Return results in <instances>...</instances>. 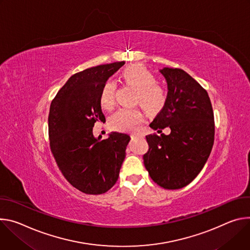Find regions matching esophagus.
Wrapping results in <instances>:
<instances>
[{
	"mask_svg": "<svg viewBox=\"0 0 250 250\" xmlns=\"http://www.w3.org/2000/svg\"><path fill=\"white\" fill-rule=\"evenodd\" d=\"M131 137L134 138V137H140V138H143L144 135L141 134V133H138V132H135V133H131Z\"/></svg>",
	"mask_w": 250,
	"mask_h": 250,
	"instance_id": "esophagus-1",
	"label": "esophagus"
}]
</instances>
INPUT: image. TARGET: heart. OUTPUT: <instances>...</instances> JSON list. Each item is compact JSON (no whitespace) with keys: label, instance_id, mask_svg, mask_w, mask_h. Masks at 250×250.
<instances>
[{"label":"heart","instance_id":"b5f03b06","mask_svg":"<svg viewBox=\"0 0 250 250\" xmlns=\"http://www.w3.org/2000/svg\"><path fill=\"white\" fill-rule=\"evenodd\" d=\"M121 77L126 84L135 88L134 103L140 104L148 113H158L168 101V92L164 85L157 82L156 75L142 64H133L125 67ZM115 83L106 81L99 93V104L105 110L114 106ZM144 120L140 108H120L111 116L110 126L116 131H133Z\"/></svg>","mask_w":250,"mask_h":250}]
</instances>
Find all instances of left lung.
Wrapping results in <instances>:
<instances>
[{"instance_id":"left-lung-1","label":"left lung","mask_w":250,"mask_h":250,"mask_svg":"<svg viewBox=\"0 0 250 250\" xmlns=\"http://www.w3.org/2000/svg\"><path fill=\"white\" fill-rule=\"evenodd\" d=\"M168 83V101L150 127L161 133L146 136L149 150L144 165L151 179L167 189L182 188L195 179L211 152L214 117L207 90L180 68L161 70Z\"/></svg>"}]
</instances>
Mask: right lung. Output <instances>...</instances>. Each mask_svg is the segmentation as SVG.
Segmentation results:
<instances>
[{"label": "right lung", "mask_w": 250, "mask_h": 250, "mask_svg": "<svg viewBox=\"0 0 250 250\" xmlns=\"http://www.w3.org/2000/svg\"><path fill=\"white\" fill-rule=\"evenodd\" d=\"M124 62L98 65L73 74L52 99L48 114L51 153L64 178L87 195H101L118 180L130 136L113 132L93 136L105 122L99 104L102 85Z\"/></svg>", "instance_id": "right-lung-1"}]
</instances>
